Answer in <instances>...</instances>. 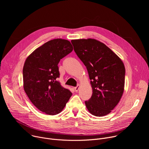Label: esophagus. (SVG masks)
<instances>
[{"label":"esophagus","mask_w":149,"mask_h":149,"mask_svg":"<svg viewBox=\"0 0 149 149\" xmlns=\"http://www.w3.org/2000/svg\"><path fill=\"white\" fill-rule=\"evenodd\" d=\"M79 85H78V86H77V87H75V88H74V90H75V91H76V92H77L78 91V90H79Z\"/></svg>","instance_id":"1"}]
</instances>
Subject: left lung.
Returning a JSON list of instances; mask_svg holds the SVG:
<instances>
[{
    "mask_svg": "<svg viewBox=\"0 0 149 149\" xmlns=\"http://www.w3.org/2000/svg\"><path fill=\"white\" fill-rule=\"evenodd\" d=\"M71 43L91 80L93 94L85 101L88 110L97 117L109 114L124 91L125 71L123 62L109 47L95 39L72 40Z\"/></svg>",
    "mask_w": 149,
    "mask_h": 149,
    "instance_id": "1",
    "label": "left lung"
}]
</instances>
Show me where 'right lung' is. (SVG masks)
I'll list each match as a JSON object with an SVG mask.
<instances>
[{"instance_id":"right-lung-1","label":"right lung","mask_w":149,"mask_h":149,"mask_svg":"<svg viewBox=\"0 0 149 149\" xmlns=\"http://www.w3.org/2000/svg\"><path fill=\"white\" fill-rule=\"evenodd\" d=\"M72 50L70 41L55 39L38 48L25 61L24 90L35 107L47 114L61 112L72 95L57 79L60 75L59 62Z\"/></svg>"}]
</instances>
